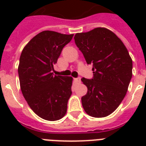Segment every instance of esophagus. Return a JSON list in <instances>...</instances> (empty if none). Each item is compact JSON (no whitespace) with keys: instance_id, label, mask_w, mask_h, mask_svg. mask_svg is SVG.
<instances>
[{"instance_id":"1","label":"esophagus","mask_w":146,"mask_h":146,"mask_svg":"<svg viewBox=\"0 0 146 146\" xmlns=\"http://www.w3.org/2000/svg\"><path fill=\"white\" fill-rule=\"evenodd\" d=\"M75 82H76L77 84H79V83H80V82H81V79H80V78H76Z\"/></svg>"}]
</instances>
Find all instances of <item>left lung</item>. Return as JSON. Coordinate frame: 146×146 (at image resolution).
Segmentation results:
<instances>
[{
	"mask_svg": "<svg viewBox=\"0 0 146 146\" xmlns=\"http://www.w3.org/2000/svg\"><path fill=\"white\" fill-rule=\"evenodd\" d=\"M74 40L87 64L93 66V78L81 79L88 89L81 99L82 107L91 117H107L127 94L133 75L131 57L122 41L106 28L76 33Z\"/></svg>",
	"mask_w": 146,
	"mask_h": 146,
	"instance_id": "left-lung-1",
	"label": "left lung"
}]
</instances>
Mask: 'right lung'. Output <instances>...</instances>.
<instances>
[{"label":"right lung","mask_w":146,"mask_h":146,"mask_svg":"<svg viewBox=\"0 0 146 146\" xmlns=\"http://www.w3.org/2000/svg\"><path fill=\"white\" fill-rule=\"evenodd\" d=\"M73 35L43 31L29 42L22 51L18 66L22 93L30 108L49 121L66 113L73 78L54 75V65Z\"/></svg>","instance_id":"add662e5"}]
</instances>
